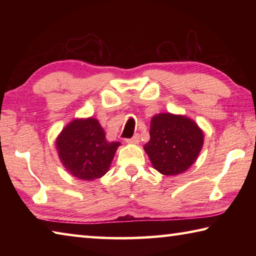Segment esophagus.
I'll use <instances>...</instances> for the list:
<instances>
[{
	"label": "esophagus",
	"mask_w": 256,
	"mask_h": 256,
	"mask_svg": "<svg viewBox=\"0 0 256 256\" xmlns=\"http://www.w3.org/2000/svg\"><path fill=\"white\" fill-rule=\"evenodd\" d=\"M126 142L130 144H138L140 142V136L138 134H134L131 138H126Z\"/></svg>",
	"instance_id": "1"
}]
</instances>
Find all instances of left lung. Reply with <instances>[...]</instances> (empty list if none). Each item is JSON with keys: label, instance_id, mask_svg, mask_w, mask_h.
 <instances>
[{"label": "left lung", "instance_id": "left-lung-1", "mask_svg": "<svg viewBox=\"0 0 256 256\" xmlns=\"http://www.w3.org/2000/svg\"><path fill=\"white\" fill-rule=\"evenodd\" d=\"M204 133L185 115L160 112L151 118L150 140L144 146L151 164L160 174L174 176L196 162Z\"/></svg>", "mask_w": 256, "mask_h": 256}]
</instances>
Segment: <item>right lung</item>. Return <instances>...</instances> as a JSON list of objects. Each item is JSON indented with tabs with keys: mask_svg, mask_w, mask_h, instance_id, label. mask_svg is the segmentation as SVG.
<instances>
[{
	"mask_svg": "<svg viewBox=\"0 0 256 256\" xmlns=\"http://www.w3.org/2000/svg\"><path fill=\"white\" fill-rule=\"evenodd\" d=\"M58 158L68 174L82 180L100 178L110 170L120 142L106 140L97 118H74L56 138Z\"/></svg>",
	"mask_w": 256,
	"mask_h": 256,
	"instance_id": "1",
	"label": "right lung"
}]
</instances>
